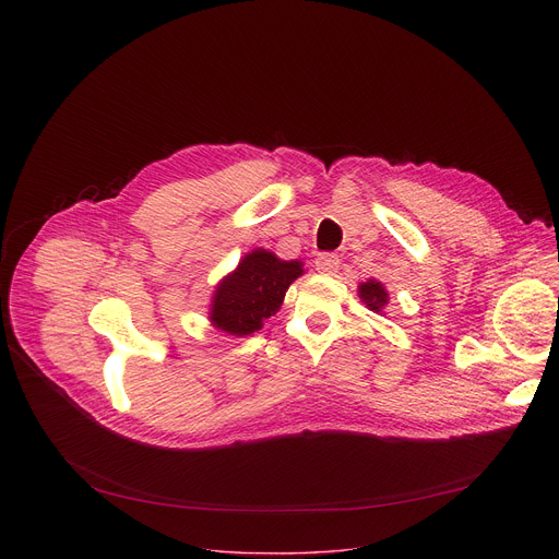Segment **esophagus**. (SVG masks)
Instances as JSON below:
<instances>
[{
  "label": "esophagus",
  "instance_id": "1",
  "mask_svg": "<svg viewBox=\"0 0 559 559\" xmlns=\"http://www.w3.org/2000/svg\"><path fill=\"white\" fill-rule=\"evenodd\" d=\"M338 267H341V259H338L336 254H330V252L318 254V259H316V270L321 272V274L332 276V274L338 272Z\"/></svg>",
  "mask_w": 559,
  "mask_h": 559
}]
</instances>
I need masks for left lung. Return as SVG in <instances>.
I'll return each mask as SVG.
<instances>
[{"mask_svg":"<svg viewBox=\"0 0 559 559\" xmlns=\"http://www.w3.org/2000/svg\"><path fill=\"white\" fill-rule=\"evenodd\" d=\"M358 296H360L365 307H369L376 313H384V307L389 302V294H386V289H384V285L380 281L369 278L365 283H360L358 285Z\"/></svg>","mask_w":559,"mask_h":559,"instance_id":"obj_1","label":"left lung"}]
</instances>
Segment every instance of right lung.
<instances>
[{
    "label": "right lung",
    "instance_id": "1",
    "mask_svg": "<svg viewBox=\"0 0 559 559\" xmlns=\"http://www.w3.org/2000/svg\"><path fill=\"white\" fill-rule=\"evenodd\" d=\"M302 274L300 261H283L263 248L248 252L212 292V328L236 338L263 330L267 318L281 309L289 285Z\"/></svg>",
    "mask_w": 559,
    "mask_h": 559
}]
</instances>
